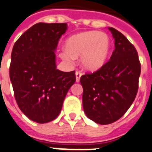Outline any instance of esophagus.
Returning a JSON list of instances; mask_svg holds the SVG:
<instances>
[{
	"label": "esophagus",
	"mask_w": 152,
	"mask_h": 152,
	"mask_svg": "<svg viewBox=\"0 0 152 152\" xmlns=\"http://www.w3.org/2000/svg\"><path fill=\"white\" fill-rule=\"evenodd\" d=\"M82 76V72H80V71H76V82H80V77H81Z\"/></svg>",
	"instance_id": "obj_1"
}]
</instances>
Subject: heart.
Here are the masks:
<instances>
[{"instance_id": "heart-1", "label": "heart", "mask_w": 152, "mask_h": 152, "mask_svg": "<svg viewBox=\"0 0 152 152\" xmlns=\"http://www.w3.org/2000/svg\"><path fill=\"white\" fill-rule=\"evenodd\" d=\"M111 42L107 34L101 31L89 30L72 35L66 41V50L60 53L63 60L72 63L80 56V63L85 69L97 70L106 61Z\"/></svg>"}]
</instances>
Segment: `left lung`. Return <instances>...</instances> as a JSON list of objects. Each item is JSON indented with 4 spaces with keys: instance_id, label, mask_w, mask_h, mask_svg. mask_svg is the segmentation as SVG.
Here are the masks:
<instances>
[{
    "instance_id": "1",
    "label": "left lung",
    "mask_w": 152,
    "mask_h": 152,
    "mask_svg": "<svg viewBox=\"0 0 152 152\" xmlns=\"http://www.w3.org/2000/svg\"><path fill=\"white\" fill-rule=\"evenodd\" d=\"M115 39L110 60L80 78L83 106L89 119L100 125L115 122L134 102L138 89L141 63L136 49L122 33L109 27Z\"/></svg>"
}]
</instances>
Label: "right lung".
I'll return each instance as SVG.
<instances>
[{
	"label": "right lung",
	"instance_id": "1",
	"mask_svg": "<svg viewBox=\"0 0 152 152\" xmlns=\"http://www.w3.org/2000/svg\"><path fill=\"white\" fill-rule=\"evenodd\" d=\"M67 30L66 23H38L15 42L11 53L10 79L22 113L37 123L50 122L60 115L75 71L56 69L55 52Z\"/></svg>",
	"mask_w": 152,
	"mask_h": 152
}]
</instances>
